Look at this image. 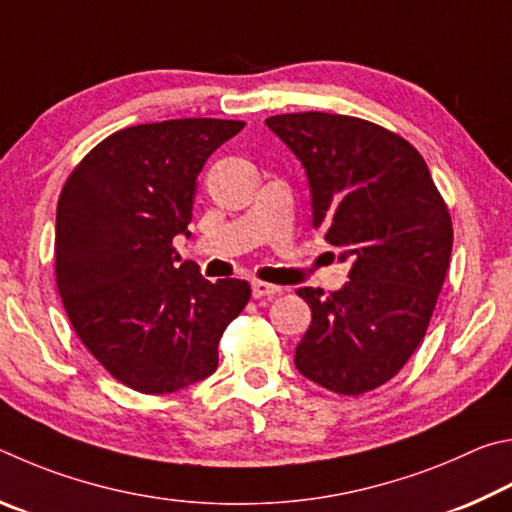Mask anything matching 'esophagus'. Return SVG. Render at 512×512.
<instances>
[{
    "instance_id": "esophagus-1",
    "label": "esophagus",
    "mask_w": 512,
    "mask_h": 512,
    "mask_svg": "<svg viewBox=\"0 0 512 512\" xmlns=\"http://www.w3.org/2000/svg\"><path fill=\"white\" fill-rule=\"evenodd\" d=\"M279 292H281L279 285H272V283H265V281L251 283V294H254V299L274 297V294H279Z\"/></svg>"
}]
</instances>
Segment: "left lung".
<instances>
[{
    "label": "left lung",
    "mask_w": 512,
    "mask_h": 512,
    "mask_svg": "<svg viewBox=\"0 0 512 512\" xmlns=\"http://www.w3.org/2000/svg\"><path fill=\"white\" fill-rule=\"evenodd\" d=\"M306 168L312 227L351 261L342 290L299 288L312 324L301 375L342 396L389 382L423 342L452 254V218L425 159L371 121L299 112L265 121Z\"/></svg>",
    "instance_id": "8db88e82"
}]
</instances>
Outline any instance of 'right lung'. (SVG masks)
<instances>
[{"label":"right lung","instance_id":"1","mask_svg":"<svg viewBox=\"0 0 512 512\" xmlns=\"http://www.w3.org/2000/svg\"><path fill=\"white\" fill-rule=\"evenodd\" d=\"M242 121L173 119L110 134L71 170L56 213V283L80 342L139 393H173L218 369L247 281H206L173 238L193 218L211 152Z\"/></svg>","mask_w":512,"mask_h":512}]
</instances>
